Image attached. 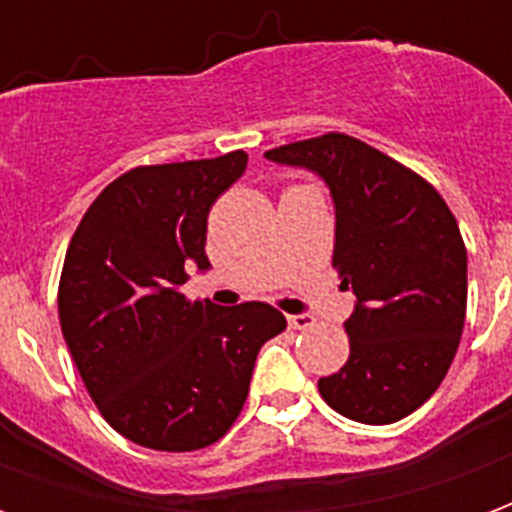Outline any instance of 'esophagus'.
<instances>
[{"instance_id":"obj_1","label":"esophagus","mask_w":512,"mask_h":512,"mask_svg":"<svg viewBox=\"0 0 512 512\" xmlns=\"http://www.w3.org/2000/svg\"><path fill=\"white\" fill-rule=\"evenodd\" d=\"M288 326L290 329H299V332H304V329H312L315 326V318L312 315H288Z\"/></svg>"}]
</instances>
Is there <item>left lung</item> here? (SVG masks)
<instances>
[{
    "label": "left lung",
    "instance_id": "obj_1",
    "mask_svg": "<svg viewBox=\"0 0 512 512\" xmlns=\"http://www.w3.org/2000/svg\"><path fill=\"white\" fill-rule=\"evenodd\" d=\"M332 191L334 268L356 304L351 356L318 381L329 406L365 425L408 417L447 376L466 318V246L428 180L348 134L268 150Z\"/></svg>",
    "mask_w": 512,
    "mask_h": 512
}]
</instances>
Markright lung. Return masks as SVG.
Here are the masks:
<instances>
[{"label": "right lung", "mask_w": 512, "mask_h": 512, "mask_svg": "<svg viewBox=\"0 0 512 512\" xmlns=\"http://www.w3.org/2000/svg\"><path fill=\"white\" fill-rule=\"evenodd\" d=\"M246 153L136 167L87 208L65 255L60 326L112 428L164 452L208 447L244 408L257 351L288 323L263 301H189L186 266L208 271L205 230Z\"/></svg>", "instance_id": "obj_1"}]
</instances>
